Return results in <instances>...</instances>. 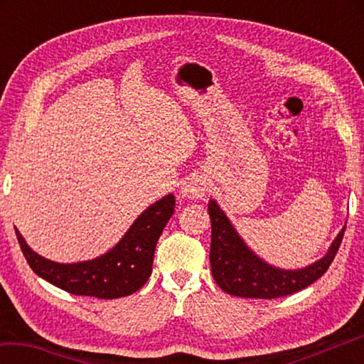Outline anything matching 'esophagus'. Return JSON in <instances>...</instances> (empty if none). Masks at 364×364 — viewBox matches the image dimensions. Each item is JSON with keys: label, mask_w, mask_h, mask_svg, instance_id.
<instances>
[{"label": "esophagus", "mask_w": 364, "mask_h": 364, "mask_svg": "<svg viewBox=\"0 0 364 364\" xmlns=\"http://www.w3.org/2000/svg\"><path fill=\"white\" fill-rule=\"evenodd\" d=\"M207 181L202 176H191L181 184V196L188 199H202L207 193Z\"/></svg>", "instance_id": "obj_1"}]
</instances>
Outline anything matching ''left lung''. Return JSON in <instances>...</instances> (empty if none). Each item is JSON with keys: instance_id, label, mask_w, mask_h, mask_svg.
Wrapping results in <instances>:
<instances>
[{"instance_id": "left-lung-1", "label": "left lung", "mask_w": 364, "mask_h": 364, "mask_svg": "<svg viewBox=\"0 0 364 364\" xmlns=\"http://www.w3.org/2000/svg\"><path fill=\"white\" fill-rule=\"evenodd\" d=\"M212 223L210 267L221 291L244 299H278L299 292L328 271L343 239L345 226L323 258L300 269H282L262 260L252 252L217 200H208Z\"/></svg>"}]
</instances>
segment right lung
Returning a JSON list of instances; mask_svg holds the SVG:
<instances>
[{"label": "right lung", "mask_w": 364, "mask_h": 364, "mask_svg": "<svg viewBox=\"0 0 364 364\" xmlns=\"http://www.w3.org/2000/svg\"><path fill=\"white\" fill-rule=\"evenodd\" d=\"M173 210L175 196L162 197L134 220L115 247L88 262H51L30 249L17 230L16 236L30 268L40 278L73 295L119 299L136 292L149 279L154 250Z\"/></svg>", "instance_id": "right-lung-1"}]
</instances>
